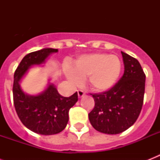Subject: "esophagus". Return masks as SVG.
Segmentation results:
<instances>
[{"instance_id": "34e87169", "label": "esophagus", "mask_w": 160, "mask_h": 160, "mask_svg": "<svg viewBox=\"0 0 160 160\" xmlns=\"http://www.w3.org/2000/svg\"><path fill=\"white\" fill-rule=\"evenodd\" d=\"M77 93H78V97H79V98H82L83 96L85 95V92H84V91H83V90H78Z\"/></svg>"}]
</instances>
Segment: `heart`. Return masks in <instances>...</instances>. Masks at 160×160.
<instances>
[{"label":"heart","mask_w":160,"mask_h":160,"mask_svg":"<svg viewBox=\"0 0 160 160\" xmlns=\"http://www.w3.org/2000/svg\"><path fill=\"white\" fill-rule=\"evenodd\" d=\"M64 71L73 85H80L82 78L94 91L105 92L117 83L122 71V62L116 55L106 53L83 55L74 63V67L65 66Z\"/></svg>","instance_id":"1"}]
</instances>
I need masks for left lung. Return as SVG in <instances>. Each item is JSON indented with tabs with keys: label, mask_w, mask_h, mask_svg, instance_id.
<instances>
[{
	"label": "left lung",
	"mask_w": 160,
	"mask_h": 160,
	"mask_svg": "<svg viewBox=\"0 0 160 160\" xmlns=\"http://www.w3.org/2000/svg\"><path fill=\"white\" fill-rule=\"evenodd\" d=\"M124 72L108 91L92 95L95 107L89 114L97 131L117 134L125 131L138 119L144 101L145 75L139 62L122 52Z\"/></svg>",
	"instance_id": "8db88e82"
}]
</instances>
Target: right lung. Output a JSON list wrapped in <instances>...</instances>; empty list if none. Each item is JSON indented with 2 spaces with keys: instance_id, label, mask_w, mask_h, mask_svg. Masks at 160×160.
Returning <instances> with one entry per match:
<instances>
[{
  "instance_id": "right-lung-1",
  "label": "right lung",
  "mask_w": 160,
  "mask_h": 160,
  "mask_svg": "<svg viewBox=\"0 0 160 160\" xmlns=\"http://www.w3.org/2000/svg\"><path fill=\"white\" fill-rule=\"evenodd\" d=\"M57 49L45 48L26 55L14 74L13 100L18 117L22 124L31 131L43 135L60 133L69 120V110L78 100L75 92L70 97H64L52 83L38 95H29L21 89L22 78L33 65H42Z\"/></svg>"
}]
</instances>
